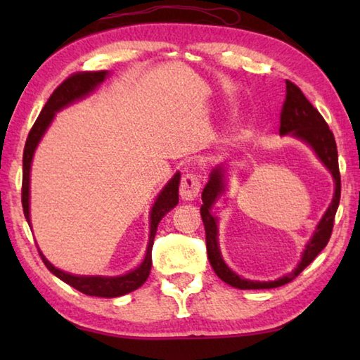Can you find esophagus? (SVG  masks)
Masks as SVG:
<instances>
[{
	"mask_svg": "<svg viewBox=\"0 0 360 360\" xmlns=\"http://www.w3.org/2000/svg\"><path fill=\"white\" fill-rule=\"evenodd\" d=\"M200 188H202V179H200V174L195 172H188L181 179L179 186V193L182 200H195L198 197Z\"/></svg>",
	"mask_w": 360,
	"mask_h": 360,
	"instance_id": "1",
	"label": "esophagus"
}]
</instances>
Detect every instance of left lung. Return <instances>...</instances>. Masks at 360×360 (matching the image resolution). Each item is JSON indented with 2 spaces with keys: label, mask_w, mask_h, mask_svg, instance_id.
Instances as JSON below:
<instances>
[{
  "label": "left lung",
  "mask_w": 360,
  "mask_h": 360,
  "mask_svg": "<svg viewBox=\"0 0 360 360\" xmlns=\"http://www.w3.org/2000/svg\"><path fill=\"white\" fill-rule=\"evenodd\" d=\"M279 133L281 135H294L297 138L303 139L304 143H308L314 149L316 154L322 160V163L328 168V172L332 173L335 179V195L330 206L326 211L324 217L321 219V222L316 229L311 241L307 245L304 249L302 262L298 264L294 271L289 273L283 278L276 279V281H249V279H243L241 276L236 275L225 265L222 260L221 251L217 246V221L216 217L211 216V206L216 202V198L224 191V169L217 167L212 169L210 176L208 184L205 186L202 200L203 205L200 208L205 225V233H206V251H208V259L212 266V270L216 271V275L222 279L224 283L230 284L231 288L236 289H273L284 285L300 275V273L307 268L311 262L316 259L322 249L327 246L328 240H330L335 214H337L338 205H340V193H341V179H340V168H338V152H337V143H335L333 133L328 129L327 122L319 114L311 103L307 100V96L303 95L300 87H297L294 82H290L285 79V100L283 103L281 115H279Z\"/></svg>",
  "instance_id": "obj_1"
}]
</instances>
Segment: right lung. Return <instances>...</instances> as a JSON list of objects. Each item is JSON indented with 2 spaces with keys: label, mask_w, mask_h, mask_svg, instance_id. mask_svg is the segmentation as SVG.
<instances>
[{
  "label": "right lung",
  "mask_w": 360,
  "mask_h": 360,
  "mask_svg": "<svg viewBox=\"0 0 360 360\" xmlns=\"http://www.w3.org/2000/svg\"><path fill=\"white\" fill-rule=\"evenodd\" d=\"M108 76L106 71H79L66 77L65 81L53 90L51 98L42 108L41 114L36 119L34 125L28 133L25 149H23V176H22V206H23V214H25L27 222L30 224V168H32V158L34 154L36 146H38L39 139L44 135L49 124H51L53 115L57 111L70 105L75 100L82 98L87 94L92 92L96 85L105 81ZM179 178L181 174L176 173L174 178L168 182V186L163 188L158 195L157 202L152 206L150 211V235H149V245L148 252H146L144 262L139 265L136 270L127 273L124 276H115V278H105V276H76L65 273L58 268L53 266L44 255H39L47 270L53 273L57 278L62 279L66 284H70L71 288L77 289L85 295H94V297H120L129 294L131 290H136L138 288L146 283L152 265V245H154V236L158 227V222L162 221V217L167 214L169 210H173L179 202Z\"/></svg>",
  "instance_id": "obj_1"
}]
</instances>
